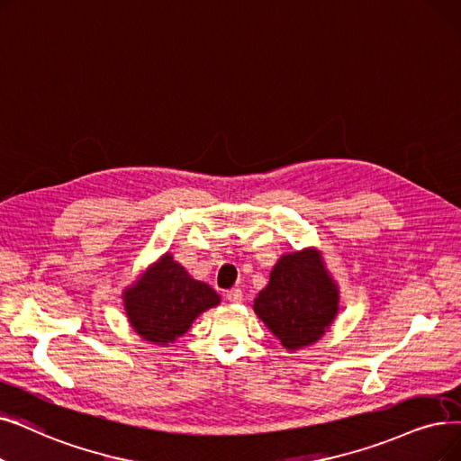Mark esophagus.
<instances>
[{"label":"esophagus","mask_w":461,"mask_h":461,"mask_svg":"<svg viewBox=\"0 0 461 461\" xmlns=\"http://www.w3.org/2000/svg\"><path fill=\"white\" fill-rule=\"evenodd\" d=\"M226 299L230 303H239L243 299V292H241V288H231V290H228L226 292Z\"/></svg>","instance_id":"esophagus-1"}]
</instances>
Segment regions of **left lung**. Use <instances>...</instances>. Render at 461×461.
Returning <instances> with one entry per match:
<instances>
[{
  "mask_svg": "<svg viewBox=\"0 0 461 461\" xmlns=\"http://www.w3.org/2000/svg\"><path fill=\"white\" fill-rule=\"evenodd\" d=\"M339 292L316 250L285 254L258 294L256 314L286 348L316 343L337 314Z\"/></svg>",
  "mask_w": 461,
  "mask_h": 461,
  "instance_id": "8db88e82",
  "label": "left lung"
}]
</instances>
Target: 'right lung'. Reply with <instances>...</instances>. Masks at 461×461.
Returning <instances> with one entry per match:
<instances>
[{"instance_id":"add662e5","label":"right lung","mask_w":461,"mask_h":461,"mask_svg":"<svg viewBox=\"0 0 461 461\" xmlns=\"http://www.w3.org/2000/svg\"><path fill=\"white\" fill-rule=\"evenodd\" d=\"M218 303L220 295L209 285L194 280L169 254L124 294L133 330L156 345L173 343L190 330L194 318Z\"/></svg>"}]
</instances>
